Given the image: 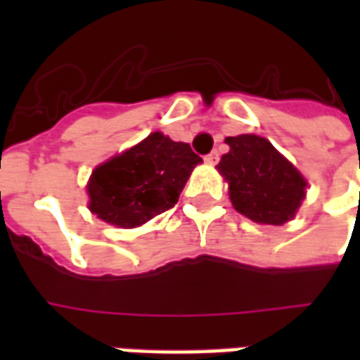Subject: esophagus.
<instances>
[{
    "label": "esophagus",
    "mask_w": 360,
    "mask_h": 360,
    "mask_svg": "<svg viewBox=\"0 0 360 360\" xmlns=\"http://www.w3.org/2000/svg\"><path fill=\"white\" fill-rule=\"evenodd\" d=\"M204 160H206L208 164H216V162H218V160H219L218 150H214V152H210V154H208V156L204 158Z\"/></svg>",
    "instance_id": "34e87169"
}]
</instances>
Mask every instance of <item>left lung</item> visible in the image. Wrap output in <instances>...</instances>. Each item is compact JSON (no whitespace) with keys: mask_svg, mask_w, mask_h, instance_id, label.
I'll list each match as a JSON object with an SVG mask.
<instances>
[{"mask_svg":"<svg viewBox=\"0 0 360 360\" xmlns=\"http://www.w3.org/2000/svg\"><path fill=\"white\" fill-rule=\"evenodd\" d=\"M226 142L229 152L221 156L218 169L229 183L235 210L270 226L293 218L307 187L301 173L262 136L239 134Z\"/></svg>","mask_w":360,"mask_h":360,"instance_id":"obj_1","label":"left lung"}]
</instances>
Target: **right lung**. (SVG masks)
Masks as SVG:
<instances>
[{"label": "right lung", "instance_id": "obj_1", "mask_svg": "<svg viewBox=\"0 0 360 360\" xmlns=\"http://www.w3.org/2000/svg\"><path fill=\"white\" fill-rule=\"evenodd\" d=\"M202 158L162 133L98 165L89 183L90 210L119 227H136L173 208Z\"/></svg>", "mask_w": 360, "mask_h": 360}]
</instances>
